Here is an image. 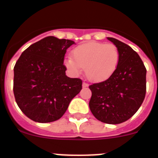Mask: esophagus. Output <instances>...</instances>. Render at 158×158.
<instances>
[{
    "label": "esophagus",
    "mask_w": 158,
    "mask_h": 158,
    "mask_svg": "<svg viewBox=\"0 0 158 158\" xmlns=\"http://www.w3.org/2000/svg\"><path fill=\"white\" fill-rule=\"evenodd\" d=\"M82 86H83V88H86L89 86V84L86 83V82H83V84H82Z\"/></svg>",
    "instance_id": "1"
}]
</instances>
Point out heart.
<instances>
[{
    "label": "heart",
    "mask_w": 158,
    "mask_h": 158,
    "mask_svg": "<svg viewBox=\"0 0 158 158\" xmlns=\"http://www.w3.org/2000/svg\"><path fill=\"white\" fill-rule=\"evenodd\" d=\"M72 58H67L64 65L73 74H78L81 68L92 81H104L116 71L120 54L114 44L89 42L79 45L72 51Z\"/></svg>",
    "instance_id": "heart-1"
}]
</instances>
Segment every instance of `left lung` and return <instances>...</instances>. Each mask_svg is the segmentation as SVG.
<instances>
[{"label":"left lung","instance_id":"left-lung-1","mask_svg":"<svg viewBox=\"0 0 158 158\" xmlns=\"http://www.w3.org/2000/svg\"><path fill=\"white\" fill-rule=\"evenodd\" d=\"M107 40L118 48L119 63L111 77L89 85V107L98 120L118 124L131 118L142 105L146 92V69L130 46L114 38Z\"/></svg>","mask_w":158,"mask_h":158}]
</instances>
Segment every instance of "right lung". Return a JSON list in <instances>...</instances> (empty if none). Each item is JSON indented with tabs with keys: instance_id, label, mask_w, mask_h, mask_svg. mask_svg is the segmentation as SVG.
I'll list each match as a JSON object with an SVG mask.
<instances>
[{
	"instance_id": "right-lung-1",
	"label": "right lung",
	"mask_w": 158,
	"mask_h": 158,
	"mask_svg": "<svg viewBox=\"0 0 158 158\" xmlns=\"http://www.w3.org/2000/svg\"><path fill=\"white\" fill-rule=\"evenodd\" d=\"M74 43L48 36L26 49L16 62L14 96L31 120L43 123L59 119L81 90L82 81L68 77L63 64L66 50Z\"/></svg>"
}]
</instances>
